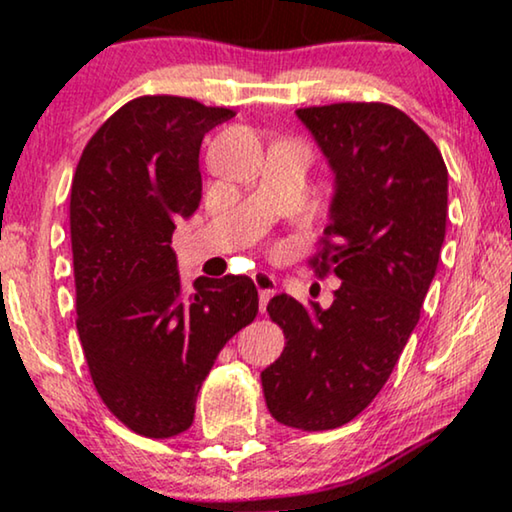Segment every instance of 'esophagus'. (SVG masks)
<instances>
[{
	"instance_id": "esophagus-1",
	"label": "esophagus",
	"mask_w": 512,
	"mask_h": 512,
	"mask_svg": "<svg viewBox=\"0 0 512 512\" xmlns=\"http://www.w3.org/2000/svg\"><path fill=\"white\" fill-rule=\"evenodd\" d=\"M251 279H254V284L258 289V305H261V312H265V305H268V300L275 296V291H277L275 277L261 270V272H254Z\"/></svg>"
}]
</instances>
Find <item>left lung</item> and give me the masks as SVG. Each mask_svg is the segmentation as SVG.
I'll return each instance as SVG.
<instances>
[{
    "label": "left lung",
    "instance_id": "8db88e82",
    "mask_svg": "<svg viewBox=\"0 0 512 512\" xmlns=\"http://www.w3.org/2000/svg\"><path fill=\"white\" fill-rule=\"evenodd\" d=\"M335 174L331 223L310 258L333 272V305L275 296L282 356L261 373L279 424L326 431L352 422L389 380L436 275L447 221V167L401 109L338 102L296 111Z\"/></svg>",
    "mask_w": 512,
    "mask_h": 512
}]
</instances>
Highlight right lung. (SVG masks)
Returning a JSON list of instances; mask_svg holds the SVG:
<instances>
[{"mask_svg":"<svg viewBox=\"0 0 512 512\" xmlns=\"http://www.w3.org/2000/svg\"><path fill=\"white\" fill-rule=\"evenodd\" d=\"M233 109L144 95L100 125L72 179L76 331L111 415L146 438L193 424L216 356L256 319L249 277L184 289L172 233L200 207V144Z\"/></svg>","mask_w":512,"mask_h":512,"instance_id":"add662e5","label":"right lung"}]
</instances>
